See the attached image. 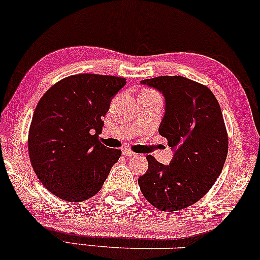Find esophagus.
Masks as SVG:
<instances>
[{
    "instance_id": "obj_1",
    "label": "esophagus",
    "mask_w": 260,
    "mask_h": 260,
    "mask_svg": "<svg viewBox=\"0 0 260 260\" xmlns=\"http://www.w3.org/2000/svg\"><path fill=\"white\" fill-rule=\"evenodd\" d=\"M122 154H123V156H127V157L136 156V153H134L133 151H131L129 149H122Z\"/></svg>"
}]
</instances>
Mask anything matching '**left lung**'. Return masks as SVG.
Wrapping results in <instances>:
<instances>
[{
    "mask_svg": "<svg viewBox=\"0 0 260 260\" xmlns=\"http://www.w3.org/2000/svg\"><path fill=\"white\" fill-rule=\"evenodd\" d=\"M140 84L163 94L158 132L174 152L168 166L146 157L149 169L138 179L141 193L162 211L188 208L209 192L224 166L228 136L221 107L209 87L180 75Z\"/></svg>",
    "mask_w": 260,
    "mask_h": 260,
    "instance_id": "left-lung-1",
    "label": "left lung"
}]
</instances>
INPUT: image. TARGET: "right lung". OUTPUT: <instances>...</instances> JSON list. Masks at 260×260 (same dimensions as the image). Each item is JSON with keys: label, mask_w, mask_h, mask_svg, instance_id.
Here are the masks:
<instances>
[{"label": "right lung", "mask_w": 260, "mask_h": 260, "mask_svg": "<svg viewBox=\"0 0 260 260\" xmlns=\"http://www.w3.org/2000/svg\"><path fill=\"white\" fill-rule=\"evenodd\" d=\"M126 79L77 74L62 79L38 102L28 132L36 175L52 194L83 202L100 192L121 156L100 141L110 102Z\"/></svg>", "instance_id": "add662e5"}]
</instances>
